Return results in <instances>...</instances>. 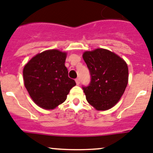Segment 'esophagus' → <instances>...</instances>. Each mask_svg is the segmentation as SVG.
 <instances>
[{
    "label": "esophagus",
    "mask_w": 153,
    "mask_h": 153,
    "mask_svg": "<svg viewBox=\"0 0 153 153\" xmlns=\"http://www.w3.org/2000/svg\"><path fill=\"white\" fill-rule=\"evenodd\" d=\"M76 81V85H79V83H80V79H79V78H76V79H75Z\"/></svg>",
    "instance_id": "1"
}]
</instances>
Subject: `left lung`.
<instances>
[{
	"mask_svg": "<svg viewBox=\"0 0 153 153\" xmlns=\"http://www.w3.org/2000/svg\"><path fill=\"white\" fill-rule=\"evenodd\" d=\"M82 58L91 75L89 85L82 86L87 101L97 110L110 109L117 104L128 85L127 64L104 49L86 51Z\"/></svg>",
	"mask_w": 153,
	"mask_h": 153,
	"instance_id": "left-lung-1",
	"label": "left lung"
}]
</instances>
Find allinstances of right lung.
Wrapping results in <instances>:
<instances>
[{
  "label": "right lung",
  "mask_w": 153,
  "mask_h": 153,
  "mask_svg": "<svg viewBox=\"0 0 153 153\" xmlns=\"http://www.w3.org/2000/svg\"><path fill=\"white\" fill-rule=\"evenodd\" d=\"M66 57V52L50 49L36 55L24 67L25 86L41 108L55 109L65 102L70 90L76 85L75 81L68 77Z\"/></svg>",
  "instance_id": "obj_1"
}]
</instances>
